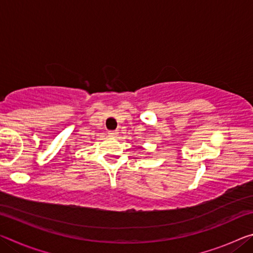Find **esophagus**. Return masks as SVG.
<instances>
[{
	"label": "esophagus",
	"mask_w": 253,
	"mask_h": 253,
	"mask_svg": "<svg viewBox=\"0 0 253 253\" xmlns=\"http://www.w3.org/2000/svg\"><path fill=\"white\" fill-rule=\"evenodd\" d=\"M117 134H118L117 130H109L108 131V135L109 136H117Z\"/></svg>",
	"instance_id": "obj_1"
}]
</instances>
